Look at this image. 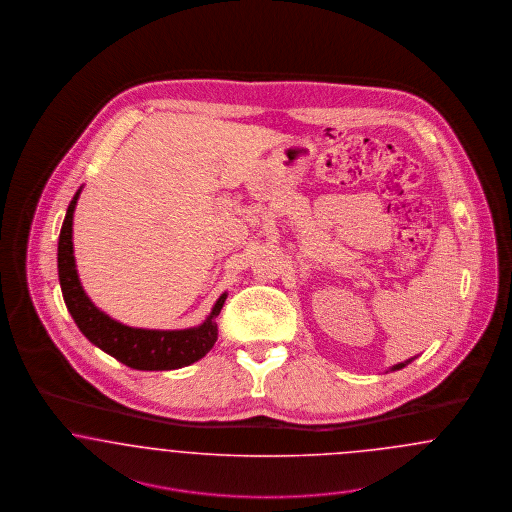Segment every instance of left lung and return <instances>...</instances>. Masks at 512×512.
<instances>
[{
  "instance_id": "8db88e82",
  "label": "left lung",
  "mask_w": 512,
  "mask_h": 512,
  "mask_svg": "<svg viewBox=\"0 0 512 512\" xmlns=\"http://www.w3.org/2000/svg\"><path fill=\"white\" fill-rule=\"evenodd\" d=\"M410 362H412V358H410V360H406V362L397 364V366H393V368H391V372H395V370H401V368H404V366H406V364H410Z\"/></svg>"
}]
</instances>
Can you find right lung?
Here are the masks:
<instances>
[{
	"label": "right lung",
	"instance_id": "obj_1",
	"mask_svg": "<svg viewBox=\"0 0 512 512\" xmlns=\"http://www.w3.org/2000/svg\"><path fill=\"white\" fill-rule=\"evenodd\" d=\"M81 189L73 196L61 225L57 244V271L59 285L67 310L79 325L82 335L108 352L115 360L123 362L133 370H177L204 358L216 345V318L225 304L227 293L217 298L210 316L198 327L160 331V329H138L111 320L88 298L79 281V273L73 256V214Z\"/></svg>",
	"mask_w": 512,
	"mask_h": 512
}]
</instances>
